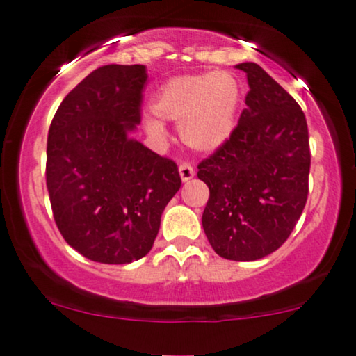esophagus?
Returning <instances> with one entry per match:
<instances>
[{
    "label": "esophagus",
    "instance_id": "obj_1",
    "mask_svg": "<svg viewBox=\"0 0 356 356\" xmlns=\"http://www.w3.org/2000/svg\"><path fill=\"white\" fill-rule=\"evenodd\" d=\"M178 170H179V177H181L184 183L189 181V179L194 177V173H196V172H194V168L189 163H181V165H179Z\"/></svg>",
    "mask_w": 356,
    "mask_h": 356
}]
</instances>
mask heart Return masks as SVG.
I'll return each instance as SVG.
<instances>
[{"instance_id":"heart-1","label":"heart","mask_w":356,"mask_h":356,"mask_svg":"<svg viewBox=\"0 0 356 356\" xmlns=\"http://www.w3.org/2000/svg\"><path fill=\"white\" fill-rule=\"evenodd\" d=\"M241 104V86L225 71L177 76L168 79L150 102L162 120L179 123V138L189 149L211 154L230 139L236 128ZM145 131L154 138L167 134L157 118H145Z\"/></svg>"}]
</instances>
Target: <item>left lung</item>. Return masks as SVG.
Wrapping results in <instances>:
<instances>
[{"label":"left lung","mask_w":356,"mask_h":356,"mask_svg":"<svg viewBox=\"0 0 356 356\" xmlns=\"http://www.w3.org/2000/svg\"><path fill=\"white\" fill-rule=\"evenodd\" d=\"M250 92L230 139L197 165L209 186L202 227L230 261L261 259L284 245L308 199L309 138L303 110L256 63H241Z\"/></svg>","instance_id":"1"}]
</instances>
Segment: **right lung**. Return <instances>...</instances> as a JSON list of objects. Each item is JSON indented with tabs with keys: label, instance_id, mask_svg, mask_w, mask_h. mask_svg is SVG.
<instances>
[{
	"label": "right lung",
	"instance_id": "1",
	"mask_svg": "<svg viewBox=\"0 0 356 356\" xmlns=\"http://www.w3.org/2000/svg\"><path fill=\"white\" fill-rule=\"evenodd\" d=\"M147 72L106 65L58 106L48 131L47 188L58 230L87 259L128 264L152 250L181 186L173 160L133 139Z\"/></svg>",
	"mask_w": 356,
	"mask_h": 356
}]
</instances>
